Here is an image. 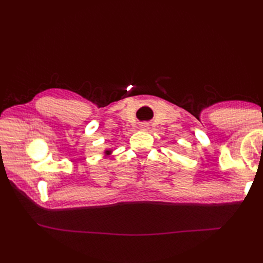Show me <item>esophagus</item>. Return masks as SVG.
<instances>
[{
  "mask_svg": "<svg viewBox=\"0 0 263 263\" xmlns=\"http://www.w3.org/2000/svg\"><path fill=\"white\" fill-rule=\"evenodd\" d=\"M140 129L141 130H148L149 129V124L148 123H141L140 124Z\"/></svg>",
  "mask_w": 263,
  "mask_h": 263,
  "instance_id": "34e87169",
  "label": "esophagus"
}]
</instances>
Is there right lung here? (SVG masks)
<instances>
[{
	"instance_id": "add662e5",
	"label": "right lung",
	"mask_w": 263,
	"mask_h": 263,
	"mask_svg": "<svg viewBox=\"0 0 263 263\" xmlns=\"http://www.w3.org/2000/svg\"><path fill=\"white\" fill-rule=\"evenodd\" d=\"M112 154V150H105V156H109Z\"/></svg>"
}]
</instances>
